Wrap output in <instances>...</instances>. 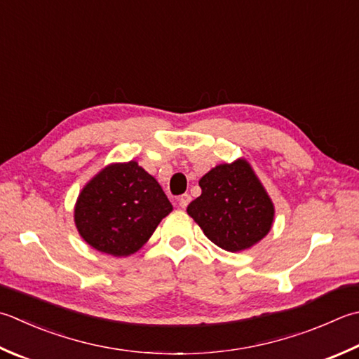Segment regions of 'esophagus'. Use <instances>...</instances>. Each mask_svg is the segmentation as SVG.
<instances>
[{
  "mask_svg": "<svg viewBox=\"0 0 359 359\" xmlns=\"http://www.w3.org/2000/svg\"><path fill=\"white\" fill-rule=\"evenodd\" d=\"M191 202V196H189L188 193H185V194H182L180 198H179V205L182 207V208H187L188 207V203Z\"/></svg>",
  "mask_w": 359,
  "mask_h": 359,
  "instance_id": "esophagus-1",
  "label": "esophagus"
}]
</instances>
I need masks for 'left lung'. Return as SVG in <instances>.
I'll use <instances>...</instances> for the list:
<instances>
[{
  "mask_svg": "<svg viewBox=\"0 0 359 359\" xmlns=\"http://www.w3.org/2000/svg\"><path fill=\"white\" fill-rule=\"evenodd\" d=\"M199 187L202 194L187 212L221 249L244 250L271 230L273 205L248 161L213 168Z\"/></svg>",
  "mask_w": 359,
  "mask_h": 359,
  "instance_id": "8db88e82",
  "label": "left lung"
}]
</instances>
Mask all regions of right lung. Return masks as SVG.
Here are the masks:
<instances>
[{
    "label": "right lung",
    "mask_w": 359,
    "mask_h": 359,
    "mask_svg": "<svg viewBox=\"0 0 359 359\" xmlns=\"http://www.w3.org/2000/svg\"><path fill=\"white\" fill-rule=\"evenodd\" d=\"M158 182L137 161L107 166L82 189L76 227L91 248L114 257L137 252L171 213Z\"/></svg>",
    "instance_id": "right-lung-1"
}]
</instances>
